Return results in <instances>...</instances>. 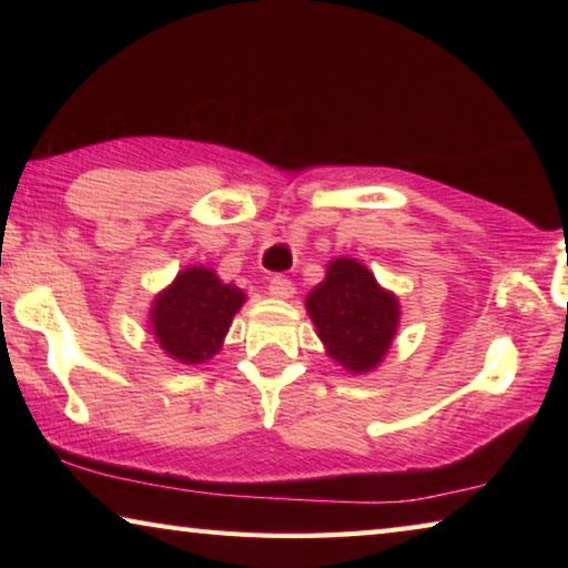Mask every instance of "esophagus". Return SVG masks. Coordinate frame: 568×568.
<instances>
[{
	"instance_id": "34e87169",
	"label": "esophagus",
	"mask_w": 568,
	"mask_h": 568,
	"mask_svg": "<svg viewBox=\"0 0 568 568\" xmlns=\"http://www.w3.org/2000/svg\"><path fill=\"white\" fill-rule=\"evenodd\" d=\"M267 291H271V295L277 297V301H287V297H293L295 285L287 281L285 275H275V277H271V285H267Z\"/></svg>"
}]
</instances>
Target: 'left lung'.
<instances>
[{
	"mask_svg": "<svg viewBox=\"0 0 568 568\" xmlns=\"http://www.w3.org/2000/svg\"><path fill=\"white\" fill-rule=\"evenodd\" d=\"M305 307L325 351L351 373H368L386 358L400 321L398 297L353 257L328 263L325 281L307 293Z\"/></svg>",
	"mask_w": 568,
	"mask_h": 568,
	"instance_id": "1",
	"label": "left lung"
}]
</instances>
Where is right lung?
Here are the masks:
<instances>
[{"label": "right lung", "mask_w": 568, "mask_h": 568, "mask_svg": "<svg viewBox=\"0 0 568 568\" xmlns=\"http://www.w3.org/2000/svg\"><path fill=\"white\" fill-rule=\"evenodd\" d=\"M245 293L225 285L215 271L192 265L180 271L170 287L155 295L150 307V331L170 358L197 365L213 358L243 307Z\"/></svg>", "instance_id": "add662e5"}]
</instances>
